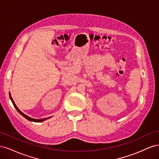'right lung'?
I'll return each instance as SVG.
<instances>
[{
	"mask_svg": "<svg viewBox=\"0 0 159 159\" xmlns=\"http://www.w3.org/2000/svg\"><path fill=\"white\" fill-rule=\"evenodd\" d=\"M9 97H10V99H11V100L12 101V103H13L14 107L16 108V109L17 110V111H18L19 113H20V115H22L24 117L26 118V119H28V121H34V122H42V121H45V120H46V119H50V117H46V118L42 119H33V118H31V117H28V116H27L26 115H25V113H23L17 107V106H16V105H15V103H14V101H13V99H12V97H11V95L10 93H9Z\"/></svg>",
	"mask_w": 159,
	"mask_h": 159,
	"instance_id": "obj_1",
	"label": "right lung"
}]
</instances>
